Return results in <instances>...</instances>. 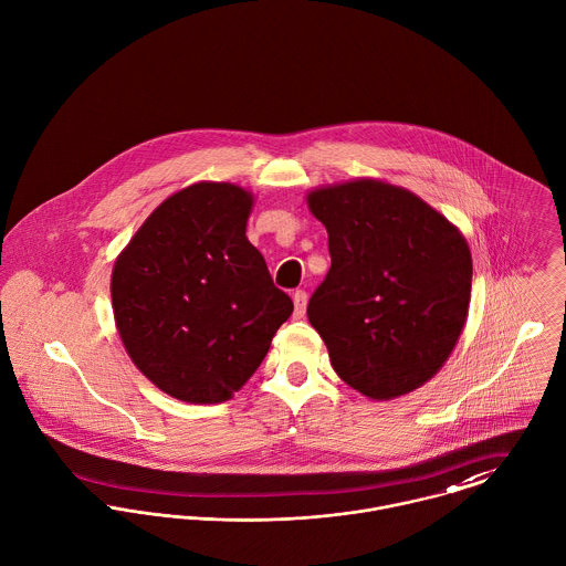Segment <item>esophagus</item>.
<instances>
[{
  "mask_svg": "<svg viewBox=\"0 0 566 566\" xmlns=\"http://www.w3.org/2000/svg\"><path fill=\"white\" fill-rule=\"evenodd\" d=\"M293 304H295L293 316H295V318H304L306 306H308V295H306V291H295V293H293Z\"/></svg>",
  "mask_w": 566,
  "mask_h": 566,
  "instance_id": "esophagus-1",
  "label": "esophagus"
}]
</instances>
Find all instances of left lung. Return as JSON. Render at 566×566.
<instances>
[{"label":"left lung","instance_id":"8db88e82","mask_svg":"<svg viewBox=\"0 0 566 566\" xmlns=\"http://www.w3.org/2000/svg\"><path fill=\"white\" fill-rule=\"evenodd\" d=\"M332 266L308 302L334 371L369 399H395L437 376L471 302L462 232L421 197L360 178L311 190Z\"/></svg>","mask_w":566,"mask_h":566}]
</instances>
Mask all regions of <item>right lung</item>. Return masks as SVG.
Returning a JSON list of instances; mask_svg holds the SVG:
<instances>
[{"mask_svg": "<svg viewBox=\"0 0 566 566\" xmlns=\"http://www.w3.org/2000/svg\"><path fill=\"white\" fill-rule=\"evenodd\" d=\"M252 206L243 187L190 185L145 219L115 262L113 313L127 356L180 401L232 399L293 313L245 237Z\"/></svg>", "mask_w": 566, "mask_h": 566, "instance_id": "right-lung-1", "label": "right lung"}]
</instances>
